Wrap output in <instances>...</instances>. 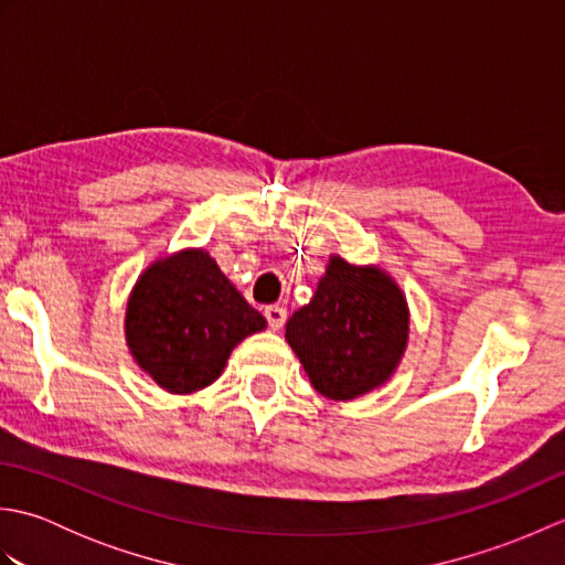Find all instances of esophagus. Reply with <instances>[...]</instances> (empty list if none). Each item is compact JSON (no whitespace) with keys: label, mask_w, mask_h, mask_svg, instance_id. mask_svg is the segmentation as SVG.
Listing matches in <instances>:
<instances>
[{"label":"esophagus","mask_w":565,"mask_h":565,"mask_svg":"<svg viewBox=\"0 0 565 565\" xmlns=\"http://www.w3.org/2000/svg\"><path fill=\"white\" fill-rule=\"evenodd\" d=\"M264 318H267L271 330H279L286 322V308L284 306H267L264 308Z\"/></svg>","instance_id":"esophagus-1"}]
</instances>
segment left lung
I'll list each match as a JSON object with an SVG mask.
<instances>
[{"label":"left lung","mask_w":565,"mask_h":565,"mask_svg":"<svg viewBox=\"0 0 565 565\" xmlns=\"http://www.w3.org/2000/svg\"><path fill=\"white\" fill-rule=\"evenodd\" d=\"M407 326L405 296L388 274L332 257L316 296L286 322V340L318 393L352 401L391 379Z\"/></svg>","instance_id":"obj_1"}]
</instances>
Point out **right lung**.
I'll list each match as a JSON object with an SVG mask.
<instances>
[{"label": "right lung", "mask_w": 565, "mask_h": 565, "mask_svg": "<svg viewBox=\"0 0 565 565\" xmlns=\"http://www.w3.org/2000/svg\"><path fill=\"white\" fill-rule=\"evenodd\" d=\"M264 328L267 320L203 249L154 262L140 274L126 310L130 354L170 393L211 386L237 342Z\"/></svg>", "instance_id": "add662e5"}]
</instances>
